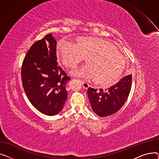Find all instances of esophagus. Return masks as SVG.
Masks as SVG:
<instances>
[{
	"instance_id": "esophagus-1",
	"label": "esophagus",
	"mask_w": 159,
	"mask_h": 159,
	"mask_svg": "<svg viewBox=\"0 0 159 159\" xmlns=\"http://www.w3.org/2000/svg\"><path fill=\"white\" fill-rule=\"evenodd\" d=\"M82 86L85 89H88L89 87V84H88V82H86V81H82Z\"/></svg>"
}]
</instances>
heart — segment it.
I'll use <instances>...</instances> for the list:
<instances>
[{
	"label": "heart",
	"instance_id": "obj_1",
	"mask_svg": "<svg viewBox=\"0 0 159 159\" xmlns=\"http://www.w3.org/2000/svg\"><path fill=\"white\" fill-rule=\"evenodd\" d=\"M57 55L68 67H74L86 58L88 64L72 71L76 76L95 79L109 85L117 79L125 66V58L109 42L92 37H82L77 44L62 39L57 44Z\"/></svg>",
	"mask_w": 159,
	"mask_h": 159
}]
</instances>
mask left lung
<instances>
[{"label": "left lung", "mask_w": 159, "mask_h": 159, "mask_svg": "<svg viewBox=\"0 0 159 159\" xmlns=\"http://www.w3.org/2000/svg\"><path fill=\"white\" fill-rule=\"evenodd\" d=\"M131 83L132 75H128L107 89L89 88L88 96L93 111L102 117L117 112L126 101Z\"/></svg>", "instance_id": "obj_1"}]
</instances>
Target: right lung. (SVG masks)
<instances>
[{
    "label": "right lung",
    "instance_id": "right-lung-1",
    "mask_svg": "<svg viewBox=\"0 0 159 159\" xmlns=\"http://www.w3.org/2000/svg\"><path fill=\"white\" fill-rule=\"evenodd\" d=\"M57 42L52 33L33 44L25 56L21 77L25 93L40 112L53 116L61 112L68 97L70 80L57 65Z\"/></svg>",
    "mask_w": 159,
    "mask_h": 159
}]
</instances>
